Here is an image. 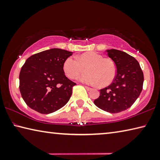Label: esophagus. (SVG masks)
<instances>
[{
	"instance_id": "obj_1",
	"label": "esophagus",
	"mask_w": 160,
	"mask_h": 160,
	"mask_svg": "<svg viewBox=\"0 0 160 160\" xmlns=\"http://www.w3.org/2000/svg\"><path fill=\"white\" fill-rule=\"evenodd\" d=\"M85 88L88 91H90V90H92V89L91 88H89V87H88V86H85Z\"/></svg>"
}]
</instances>
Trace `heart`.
Here are the masks:
<instances>
[{
  "label": "heart",
  "mask_w": 160,
  "mask_h": 160,
  "mask_svg": "<svg viewBox=\"0 0 160 160\" xmlns=\"http://www.w3.org/2000/svg\"><path fill=\"white\" fill-rule=\"evenodd\" d=\"M78 79L88 85L107 86L115 79L117 69L112 59L94 51H88L78 56L76 58L70 56L65 60L63 69L65 75L70 79H75L81 72Z\"/></svg>",
  "instance_id": "obj_1"
}]
</instances>
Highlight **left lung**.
Returning a JSON list of instances; mask_svg holds the SVG:
<instances>
[{"label":"left lung","mask_w":160,"mask_h":160,"mask_svg":"<svg viewBox=\"0 0 160 160\" xmlns=\"http://www.w3.org/2000/svg\"><path fill=\"white\" fill-rule=\"evenodd\" d=\"M117 69L115 79L107 88L100 90L94 104L105 112L115 113L131 107L142 90L144 76L141 68L134 57L123 51L107 50Z\"/></svg>","instance_id":"8db88e82"}]
</instances>
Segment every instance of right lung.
<instances>
[{
    "label": "right lung",
    "mask_w": 160,
    "mask_h": 160,
    "mask_svg": "<svg viewBox=\"0 0 160 160\" xmlns=\"http://www.w3.org/2000/svg\"><path fill=\"white\" fill-rule=\"evenodd\" d=\"M72 52L51 48L27 59L20 72V91L27 105L47 114L67 104L76 84L64 74L63 65Z\"/></svg>",
    "instance_id": "add662e5"
}]
</instances>
